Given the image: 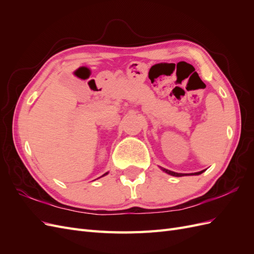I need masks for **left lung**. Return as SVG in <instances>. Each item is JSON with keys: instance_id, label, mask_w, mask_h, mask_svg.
<instances>
[{"instance_id": "1", "label": "left lung", "mask_w": 254, "mask_h": 254, "mask_svg": "<svg viewBox=\"0 0 254 254\" xmlns=\"http://www.w3.org/2000/svg\"><path fill=\"white\" fill-rule=\"evenodd\" d=\"M162 170H163L165 173L170 174V175H172V176H175V177H182V176L186 175V174H178V173H175V172H172V171H168V170H165V168H162ZM204 171H205V170H204ZM204 171L198 172V173H195V174H190V175H200V174H202Z\"/></svg>"}]
</instances>
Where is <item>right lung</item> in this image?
<instances>
[{
  "label": "right lung",
  "mask_w": 254,
  "mask_h": 254,
  "mask_svg": "<svg viewBox=\"0 0 254 254\" xmlns=\"http://www.w3.org/2000/svg\"><path fill=\"white\" fill-rule=\"evenodd\" d=\"M105 175H107V173H106V174H104V175H103V176H105Z\"/></svg>",
  "instance_id": "1"
}]
</instances>
